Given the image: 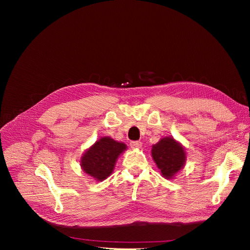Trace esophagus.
Listing matches in <instances>:
<instances>
[{
    "label": "esophagus",
    "mask_w": 250,
    "mask_h": 250,
    "mask_svg": "<svg viewBox=\"0 0 250 250\" xmlns=\"http://www.w3.org/2000/svg\"><path fill=\"white\" fill-rule=\"evenodd\" d=\"M130 146H131L132 148H133V149H139V148L142 147V143H141V142H137V141L131 142V143H130Z\"/></svg>",
    "instance_id": "34e87169"
}]
</instances>
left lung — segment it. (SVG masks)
I'll use <instances>...</instances> for the list:
<instances>
[{"label": "left lung", "mask_w": 250, "mask_h": 250, "mask_svg": "<svg viewBox=\"0 0 250 250\" xmlns=\"http://www.w3.org/2000/svg\"><path fill=\"white\" fill-rule=\"evenodd\" d=\"M151 157L162 177L173 179L182 169L187 160L185 147L173 136H166L152 145Z\"/></svg>", "instance_id": "obj_1"}]
</instances>
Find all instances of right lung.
Masks as SVG:
<instances>
[{"label": "right lung", "mask_w": 250, "mask_h": 250, "mask_svg": "<svg viewBox=\"0 0 250 250\" xmlns=\"http://www.w3.org/2000/svg\"><path fill=\"white\" fill-rule=\"evenodd\" d=\"M126 145L109 136L100 137L83 153L81 167L83 173L97 182H103L113 173L117 159L126 150Z\"/></svg>", "instance_id": "right-lung-1"}]
</instances>
